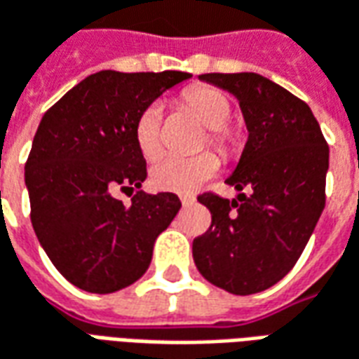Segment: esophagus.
Wrapping results in <instances>:
<instances>
[{"mask_svg": "<svg viewBox=\"0 0 359 359\" xmlns=\"http://www.w3.org/2000/svg\"><path fill=\"white\" fill-rule=\"evenodd\" d=\"M180 201H182V205H184V207H189V205H193V203H195V199H193V197H180Z\"/></svg>", "mask_w": 359, "mask_h": 359, "instance_id": "esophagus-1", "label": "esophagus"}]
</instances>
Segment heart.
Masks as SVG:
<instances>
[{"label":"heart","mask_w":359,"mask_h":359,"mask_svg":"<svg viewBox=\"0 0 359 359\" xmlns=\"http://www.w3.org/2000/svg\"><path fill=\"white\" fill-rule=\"evenodd\" d=\"M184 110L193 114L208 129V141L218 151L226 152L232 144L228 121L232 118V106L224 93L212 86H193L182 94ZM135 141L144 158H156L162 147V110L158 104L147 106L135 121ZM220 162L212 152H203L193 158L168 154L152 166V184L162 191L193 193L216 174Z\"/></svg>","instance_id":"heart-1"}]
</instances>
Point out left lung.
Segmentation results:
<instances>
[{
  "instance_id": "1",
  "label": "left lung",
  "mask_w": 359,
  "mask_h": 359,
  "mask_svg": "<svg viewBox=\"0 0 359 359\" xmlns=\"http://www.w3.org/2000/svg\"><path fill=\"white\" fill-rule=\"evenodd\" d=\"M240 100L249 137L233 174L238 199L203 193L207 232L193 259L210 284L236 296L271 288L296 265L325 208L329 144L304 100L257 73H205ZM248 189V196L241 194Z\"/></svg>"
}]
</instances>
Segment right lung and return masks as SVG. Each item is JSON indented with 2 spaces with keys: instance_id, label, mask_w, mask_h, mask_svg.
I'll use <instances>...</instances> for the list:
<instances>
[{
  "instance_id": "add662e5",
  "label": "right lung",
  "mask_w": 359,
  "mask_h": 359,
  "mask_svg": "<svg viewBox=\"0 0 359 359\" xmlns=\"http://www.w3.org/2000/svg\"><path fill=\"white\" fill-rule=\"evenodd\" d=\"M189 77L182 71H98L44 114L25 164L30 222L73 286L111 294L147 273L154 241L182 203L174 193L141 191L147 162L135 121ZM118 191L134 193L129 208L115 197Z\"/></svg>"
}]
</instances>
